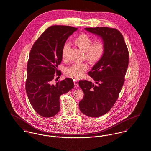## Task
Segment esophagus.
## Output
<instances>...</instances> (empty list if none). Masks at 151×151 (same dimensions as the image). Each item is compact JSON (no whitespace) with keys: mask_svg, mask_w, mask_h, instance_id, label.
<instances>
[{"mask_svg":"<svg viewBox=\"0 0 151 151\" xmlns=\"http://www.w3.org/2000/svg\"><path fill=\"white\" fill-rule=\"evenodd\" d=\"M73 83H74V85H75V86H78V81L77 80H74Z\"/></svg>","mask_w":151,"mask_h":151,"instance_id":"1","label":"esophagus"}]
</instances>
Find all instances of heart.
<instances>
[{
	"label": "heart",
	"instance_id": "obj_1",
	"mask_svg": "<svg viewBox=\"0 0 151 151\" xmlns=\"http://www.w3.org/2000/svg\"><path fill=\"white\" fill-rule=\"evenodd\" d=\"M75 42L78 48L84 52L85 58L92 63H96L101 60L106 51V46L102 40H98L93 42L91 37L86 34H81L76 37ZM69 48V44L65 43L62 49V57L66 58L67 53ZM86 63L73 64L67 67L65 71L66 76L78 79L82 78L88 70Z\"/></svg>",
	"mask_w": 151,
	"mask_h": 151
}]
</instances>
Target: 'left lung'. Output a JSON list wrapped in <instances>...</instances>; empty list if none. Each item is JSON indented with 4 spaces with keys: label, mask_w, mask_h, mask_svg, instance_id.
Wrapping results in <instances>:
<instances>
[{
    "label": "left lung",
    "mask_w": 151,
    "mask_h": 151,
    "mask_svg": "<svg viewBox=\"0 0 151 151\" xmlns=\"http://www.w3.org/2000/svg\"><path fill=\"white\" fill-rule=\"evenodd\" d=\"M85 29L101 36L106 46L102 58L88 73L96 84L86 80L78 81L84 94L78 103L79 109L87 116L97 117L108 112L119 98L129 65V51L122 34L116 29Z\"/></svg>",
    "instance_id": "8db88e82"
}]
</instances>
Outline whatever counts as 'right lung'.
Instances as JSON below:
<instances>
[{"instance_id": "right-lung-1", "label": "right lung", "mask_w": 151, "mask_h": 151, "mask_svg": "<svg viewBox=\"0 0 151 151\" xmlns=\"http://www.w3.org/2000/svg\"><path fill=\"white\" fill-rule=\"evenodd\" d=\"M76 30L78 28L69 26H50L31 49L25 88L32 107L42 117L56 115L60 109V96L74 87L72 78L56 81L55 84L53 80L55 75H61L57 67L62 60V47L68 36Z\"/></svg>"}]
</instances>
